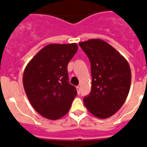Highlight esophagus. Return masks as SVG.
<instances>
[{
  "mask_svg": "<svg viewBox=\"0 0 147 147\" xmlns=\"http://www.w3.org/2000/svg\"><path fill=\"white\" fill-rule=\"evenodd\" d=\"M76 90H77L78 93L79 94V93H80V91H81V88H80L79 86H77V87H76Z\"/></svg>",
  "mask_w": 147,
  "mask_h": 147,
  "instance_id": "obj_1",
  "label": "esophagus"
}]
</instances>
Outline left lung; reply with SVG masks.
<instances>
[{
	"label": "left lung",
	"instance_id": "obj_1",
	"mask_svg": "<svg viewBox=\"0 0 147 147\" xmlns=\"http://www.w3.org/2000/svg\"><path fill=\"white\" fill-rule=\"evenodd\" d=\"M91 64L92 87L84 98L85 107L99 119L113 116L124 104L131 73L126 59L108 42L92 39L79 42Z\"/></svg>",
	"mask_w": 147,
	"mask_h": 147
}]
</instances>
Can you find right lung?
<instances>
[{
  "instance_id": "add662e5",
  "label": "right lung",
  "mask_w": 147,
  "mask_h": 147,
  "mask_svg": "<svg viewBox=\"0 0 147 147\" xmlns=\"http://www.w3.org/2000/svg\"><path fill=\"white\" fill-rule=\"evenodd\" d=\"M78 48L76 43L49 44L24 69L25 93L32 107L43 117L56 120L69 111L77 90L68 81L67 66Z\"/></svg>"
}]
</instances>
